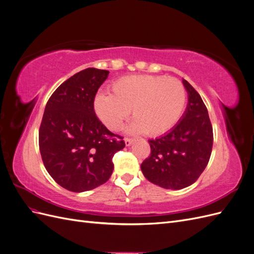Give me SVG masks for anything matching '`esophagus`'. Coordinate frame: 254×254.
Wrapping results in <instances>:
<instances>
[{"instance_id":"obj_1","label":"esophagus","mask_w":254,"mask_h":254,"mask_svg":"<svg viewBox=\"0 0 254 254\" xmlns=\"http://www.w3.org/2000/svg\"><path fill=\"white\" fill-rule=\"evenodd\" d=\"M124 141H125V144H126V146H130L131 145L132 143H133V139H130V137H125L124 139Z\"/></svg>"}]
</instances>
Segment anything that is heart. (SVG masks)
<instances>
[{
	"instance_id": "heart-1",
	"label": "heart",
	"mask_w": 254,
	"mask_h": 254,
	"mask_svg": "<svg viewBox=\"0 0 254 254\" xmlns=\"http://www.w3.org/2000/svg\"><path fill=\"white\" fill-rule=\"evenodd\" d=\"M112 91L98 93L94 101L98 118L111 130H118L132 109L131 131L163 134L178 123L187 103L186 88L174 77L127 76L115 81Z\"/></svg>"
}]
</instances>
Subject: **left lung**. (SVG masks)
Masks as SVG:
<instances>
[{"instance_id": "1", "label": "left lung", "mask_w": 254, "mask_h": 254, "mask_svg": "<svg viewBox=\"0 0 254 254\" xmlns=\"http://www.w3.org/2000/svg\"><path fill=\"white\" fill-rule=\"evenodd\" d=\"M189 94L186 113L170 132L149 140L150 155L143 161L145 178L164 189L181 190L193 184L211 157L213 128L198 92L182 80Z\"/></svg>"}]
</instances>
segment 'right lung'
I'll use <instances>...</instances> for the list:
<instances>
[{
	"label": "right lung",
	"mask_w": 254,
	"mask_h": 254,
	"mask_svg": "<svg viewBox=\"0 0 254 254\" xmlns=\"http://www.w3.org/2000/svg\"><path fill=\"white\" fill-rule=\"evenodd\" d=\"M109 71L88 67L55 90L45 106L39 148L48 173L60 187L81 193L108 181L114 153L125 147L98 120L94 98Z\"/></svg>",
	"instance_id": "obj_1"
}]
</instances>
